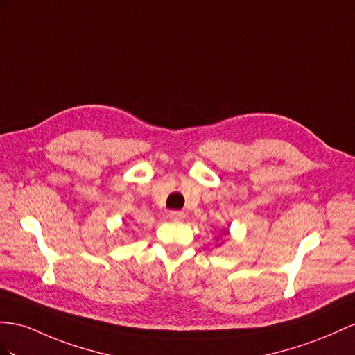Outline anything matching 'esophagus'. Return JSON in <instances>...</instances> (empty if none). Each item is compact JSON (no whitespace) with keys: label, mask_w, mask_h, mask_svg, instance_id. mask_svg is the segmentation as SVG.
<instances>
[{"label":"esophagus","mask_w":355,"mask_h":355,"mask_svg":"<svg viewBox=\"0 0 355 355\" xmlns=\"http://www.w3.org/2000/svg\"><path fill=\"white\" fill-rule=\"evenodd\" d=\"M169 217H171V220L180 222V220H183V219H184L186 214H184L183 211H171V213H169Z\"/></svg>","instance_id":"34e87169"}]
</instances>
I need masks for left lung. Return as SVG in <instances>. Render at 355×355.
Here are the masks:
<instances>
[{"instance_id": "obj_1", "label": "left lung", "mask_w": 355, "mask_h": 355, "mask_svg": "<svg viewBox=\"0 0 355 355\" xmlns=\"http://www.w3.org/2000/svg\"><path fill=\"white\" fill-rule=\"evenodd\" d=\"M225 234H228V231H225Z\"/></svg>"}]
</instances>
